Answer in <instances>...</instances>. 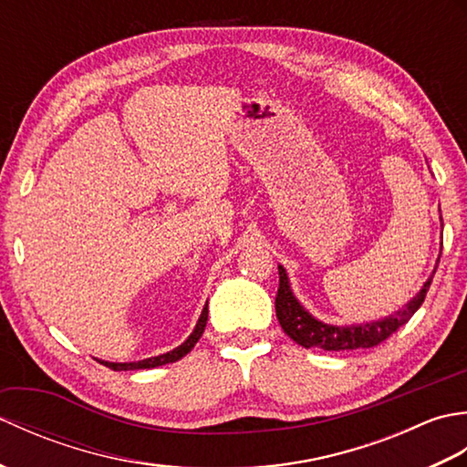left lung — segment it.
<instances>
[{
	"label": "left lung",
	"mask_w": 467,
	"mask_h": 467,
	"mask_svg": "<svg viewBox=\"0 0 467 467\" xmlns=\"http://www.w3.org/2000/svg\"><path fill=\"white\" fill-rule=\"evenodd\" d=\"M440 263V261H438ZM438 269V266H435ZM435 275V271H433ZM433 275L430 276L421 291L413 296V299L401 306V309L385 317V319L373 321V323H361V325H327L323 321H317L315 317L305 311V306L295 299L291 291L289 276L286 271L279 265V291L275 296V309L276 319H279L283 331L291 337L295 343H299L305 349H325V351H347V349H369L383 343L387 337L408 323L413 313L420 309L425 301V295L430 291V285Z\"/></svg>",
	"instance_id": "left-lung-1"
}]
</instances>
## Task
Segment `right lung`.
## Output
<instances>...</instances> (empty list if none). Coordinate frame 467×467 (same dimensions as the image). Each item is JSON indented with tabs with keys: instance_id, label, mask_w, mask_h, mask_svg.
Masks as SVG:
<instances>
[{
	"instance_id": "right-lung-1",
	"label": "right lung",
	"mask_w": 467,
	"mask_h": 467,
	"mask_svg": "<svg viewBox=\"0 0 467 467\" xmlns=\"http://www.w3.org/2000/svg\"><path fill=\"white\" fill-rule=\"evenodd\" d=\"M206 319H208V301L204 305V309L201 313V319H198L194 331L191 333V337L182 343L178 345L176 349L168 351V353H162L158 357H148V359H142V361H132V363H110V361H100L102 365H106L108 369H114V371H134V369H152V367H158V365H166V363H174L178 359H182V357L186 353L192 351V347L196 345V341L201 339L202 333H204V327H206Z\"/></svg>"
}]
</instances>
